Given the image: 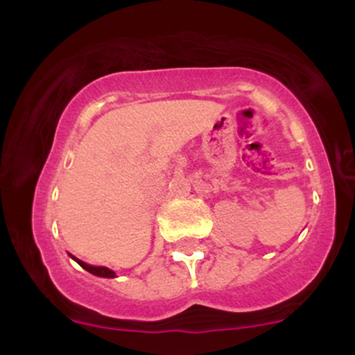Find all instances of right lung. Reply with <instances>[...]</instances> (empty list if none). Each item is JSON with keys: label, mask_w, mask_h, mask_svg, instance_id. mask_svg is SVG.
<instances>
[{"label": "right lung", "mask_w": 355, "mask_h": 355, "mask_svg": "<svg viewBox=\"0 0 355 355\" xmlns=\"http://www.w3.org/2000/svg\"><path fill=\"white\" fill-rule=\"evenodd\" d=\"M73 259H75V257H73ZM76 262L80 263L81 267L85 268V270H88L89 274H93V275H98V277H115V272L113 270H110V268H107V267H93V266H88V263H85V262H81V260H78V259H75Z\"/></svg>", "instance_id": "1"}]
</instances>
